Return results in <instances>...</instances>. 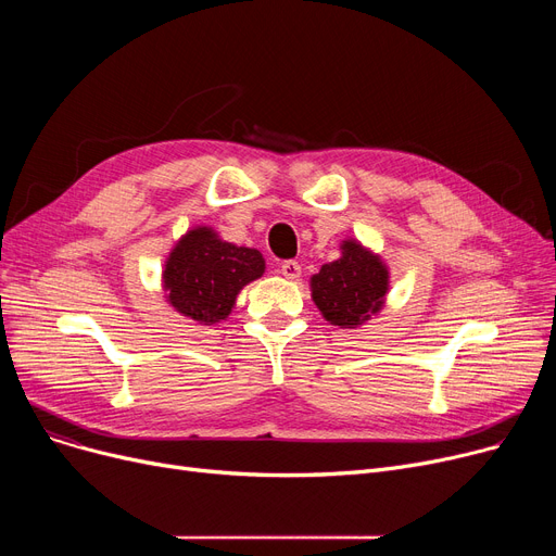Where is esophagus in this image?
Segmentation results:
<instances>
[{
	"label": "esophagus",
	"instance_id": "34e87169",
	"mask_svg": "<svg viewBox=\"0 0 556 556\" xmlns=\"http://www.w3.org/2000/svg\"><path fill=\"white\" fill-rule=\"evenodd\" d=\"M281 275L286 279H298L302 275V266H300L298 261H283L281 263Z\"/></svg>",
	"mask_w": 556,
	"mask_h": 556
}]
</instances>
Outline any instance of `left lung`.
Wrapping results in <instances>:
<instances>
[{"label":"left lung","mask_w":556,"mask_h":556,"mask_svg":"<svg viewBox=\"0 0 556 556\" xmlns=\"http://www.w3.org/2000/svg\"><path fill=\"white\" fill-rule=\"evenodd\" d=\"M390 270L381 254L356 239L340 243V258L325 263L311 277V298L329 325L340 329L363 327L386 306Z\"/></svg>","instance_id":"obj_1"}]
</instances>
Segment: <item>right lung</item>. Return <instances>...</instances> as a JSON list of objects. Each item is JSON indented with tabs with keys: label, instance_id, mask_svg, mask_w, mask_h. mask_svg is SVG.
Segmentation results:
<instances>
[{
	"label": "right lung",
	"instance_id": "add662e5",
	"mask_svg": "<svg viewBox=\"0 0 556 556\" xmlns=\"http://www.w3.org/2000/svg\"><path fill=\"white\" fill-rule=\"evenodd\" d=\"M266 273L254 248L227 243L207 225L189 229L164 261L166 302L198 325H218L231 313L241 290Z\"/></svg>",
	"mask_w": 556,
	"mask_h": 556
}]
</instances>
